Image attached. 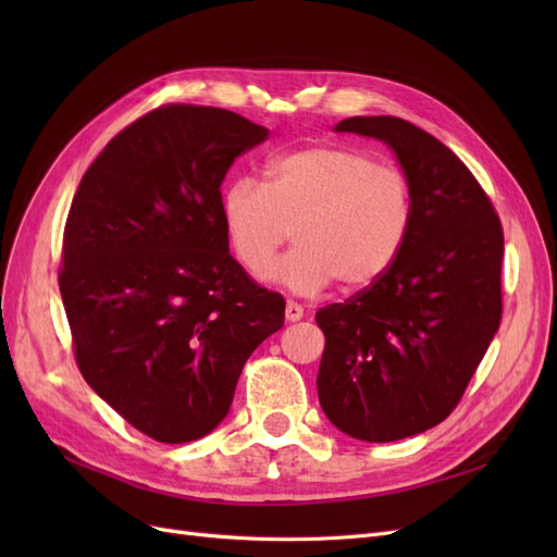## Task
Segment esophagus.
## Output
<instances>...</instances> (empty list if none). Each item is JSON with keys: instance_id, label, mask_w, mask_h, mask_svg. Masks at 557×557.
<instances>
[{"instance_id": "esophagus-1", "label": "esophagus", "mask_w": 557, "mask_h": 557, "mask_svg": "<svg viewBox=\"0 0 557 557\" xmlns=\"http://www.w3.org/2000/svg\"><path fill=\"white\" fill-rule=\"evenodd\" d=\"M301 318H305V307L297 305V301H288V307H285V320H288V323H297Z\"/></svg>"}]
</instances>
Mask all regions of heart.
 <instances>
[{
  "mask_svg": "<svg viewBox=\"0 0 557 557\" xmlns=\"http://www.w3.org/2000/svg\"><path fill=\"white\" fill-rule=\"evenodd\" d=\"M221 215L237 260L262 274L276 250L297 244L267 276L299 295L367 290L399 260L413 227V185L395 164L358 148L315 144L274 158L267 185L232 181Z\"/></svg>",
  "mask_w": 557,
  "mask_h": 557,
  "instance_id": "b5f03b06",
  "label": "heart"
}]
</instances>
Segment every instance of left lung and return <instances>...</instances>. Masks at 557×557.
I'll use <instances>...</instances> for the list:
<instances>
[{
    "label": "left lung",
    "mask_w": 557,
    "mask_h": 557,
    "mask_svg": "<svg viewBox=\"0 0 557 557\" xmlns=\"http://www.w3.org/2000/svg\"><path fill=\"white\" fill-rule=\"evenodd\" d=\"M395 150L413 185V227L376 285L315 313L325 334L318 399L360 442H397L450 416L502 318L504 232L465 162L395 115L334 127Z\"/></svg>",
    "instance_id": "obj_1"
}]
</instances>
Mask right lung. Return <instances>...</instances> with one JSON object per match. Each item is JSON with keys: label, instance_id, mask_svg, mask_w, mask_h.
Wrapping results in <instances>:
<instances>
[{"label": "right lung", "instance_id": "obj_1", "mask_svg": "<svg viewBox=\"0 0 557 557\" xmlns=\"http://www.w3.org/2000/svg\"><path fill=\"white\" fill-rule=\"evenodd\" d=\"M267 137L227 109L164 104L107 144L66 215L58 281L76 364L156 442L209 434L283 327L285 299L230 256L221 215L232 162Z\"/></svg>", "mask_w": 557, "mask_h": 557}]
</instances>
